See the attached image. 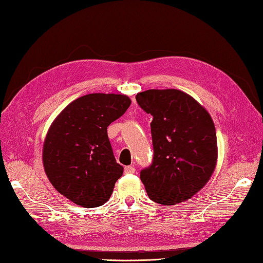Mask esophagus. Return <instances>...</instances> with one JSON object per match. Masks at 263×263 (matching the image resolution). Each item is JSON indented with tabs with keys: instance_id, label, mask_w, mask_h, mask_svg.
<instances>
[{
	"instance_id": "1",
	"label": "esophagus",
	"mask_w": 263,
	"mask_h": 263,
	"mask_svg": "<svg viewBox=\"0 0 263 263\" xmlns=\"http://www.w3.org/2000/svg\"><path fill=\"white\" fill-rule=\"evenodd\" d=\"M124 173L125 174H133V173H136V168L133 166H125Z\"/></svg>"
}]
</instances>
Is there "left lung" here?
I'll use <instances>...</instances> for the list:
<instances>
[{"label": "left lung", "mask_w": 263, "mask_h": 263, "mask_svg": "<svg viewBox=\"0 0 263 263\" xmlns=\"http://www.w3.org/2000/svg\"><path fill=\"white\" fill-rule=\"evenodd\" d=\"M153 115V163L140 172L148 197L164 205L181 203L202 189L217 163L216 128L208 111L177 89H150L136 96Z\"/></svg>", "instance_id": "obj_1"}]
</instances>
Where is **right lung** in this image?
<instances>
[{
    "mask_svg": "<svg viewBox=\"0 0 263 263\" xmlns=\"http://www.w3.org/2000/svg\"><path fill=\"white\" fill-rule=\"evenodd\" d=\"M130 105L125 95L89 93L66 106L48 128L44 170L55 190L73 203L95 208L110 198L123 167L116 163L107 126Z\"/></svg>",
    "mask_w": 263,
    "mask_h": 263,
    "instance_id": "add662e5",
    "label": "right lung"
}]
</instances>
